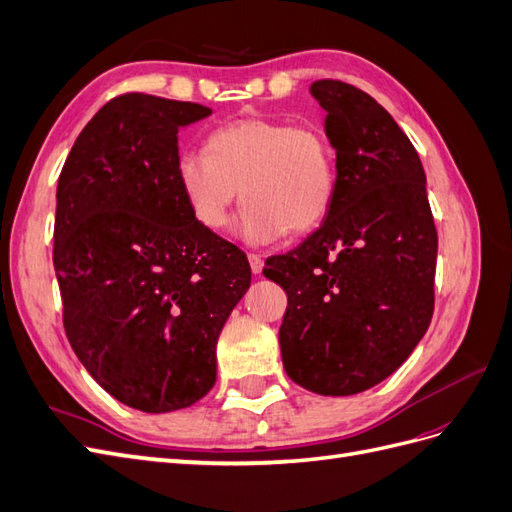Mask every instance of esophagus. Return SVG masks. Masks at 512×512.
I'll list each match as a JSON object with an SVG mask.
<instances>
[{"label": "esophagus", "instance_id": "34e87169", "mask_svg": "<svg viewBox=\"0 0 512 512\" xmlns=\"http://www.w3.org/2000/svg\"><path fill=\"white\" fill-rule=\"evenodd\" d=\"M247 260H250V267H252V273H254V275L262 273V267H265V262H262V256L250 254V256H247Z\"/></svg>", "mask_w": 512, "mask_h": 512}]
</instances>
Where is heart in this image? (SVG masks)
Here are the masks:
<instances>
[{
  "instance_id": "b5f03b06",
  "label": "heart",
  "mask_w": 512,
  "mask_h": 512,
  "mask_svg": "<svg viewBox=\"0 0 512 512\" xmlns=\"http://www.w3.org/2000/svg\"><path fill=\"white\" fill-rule=\"evenodd\" d=\"M181 194L198 224L220 230L243 198L237 235L271 243L316 230L335 203L337 156L318 126L239 119L211 132L207 156L185 151L175 164Z\"/></svg>"
}]
</instances>
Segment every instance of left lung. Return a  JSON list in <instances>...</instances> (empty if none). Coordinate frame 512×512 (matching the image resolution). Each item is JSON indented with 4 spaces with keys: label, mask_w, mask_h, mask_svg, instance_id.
I'll use <instances>...</instances> for the list:
<instances>
[{
    "label": "left lung",
    "mask_w": 512,
    "mask_h": 512,
    "mask_svg": "<svg viewBox=\"0 0 512 512\" xmlns=\"http://www.w3.org/2000/svg\"><path fill=\"white\" fill-rule=\"evenodd\" d=\"M309 91L335 147V203L316 232L262 273L288 294L286 374L312 393L344 397L389 378L423 339L438 232L421 158L395 119L342 81Z\"/></svg>",
    "instance_id": "obj_1"
}]
</instances>
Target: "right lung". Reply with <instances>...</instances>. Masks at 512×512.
<instances>
[{
	"instance_id": "right-lung-1",
	"label": "right lung",
	"mask_w": 512,
	"mask_h": 512,
	"mask_svg": "<svg viewBox=\"0 0 512 512\" xmlns=\"http://www.w3.org/2000/svg\"><path fill=\"white\" fill-rule=\"evenodd\" d=\"M211 108L149 94L106 102L57 183L53 265L64 329L106 393L162 414L215 384V346L252 269L198 224L177 183V132Z\"/></svg>"
}]
</instances>
